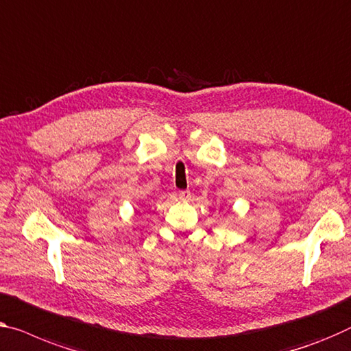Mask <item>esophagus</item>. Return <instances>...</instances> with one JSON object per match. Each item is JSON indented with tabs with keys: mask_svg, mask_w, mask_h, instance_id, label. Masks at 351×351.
Masks as SVG:
<instances>
[{
	"mask_svg": "<svg viewBox=\"0 0 351 351\" xmlns=\"http://www.w3.org/2000/svg\"><path fill=\"white\" fill-rule=\"evenodd\" d=\"M178 198H180V200H182V202L191 200V191H180V192H178Z\"/></svg>",
	"mask_w": 351,
	"mask_h": 351,
	"instance_id": "esophagus-1",
	"label": "esophagus"
}]
</instances>
